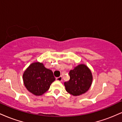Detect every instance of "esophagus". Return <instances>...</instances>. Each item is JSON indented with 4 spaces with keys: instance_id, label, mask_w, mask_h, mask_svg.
Returning <instances> with one entry per match:
<instances>
[{
    "instance_id": "esophagus-1",
    "label": "esophagus",
    "mask_w": 122,
    "mask_h": 122,
    "mask_svg": "<svg viewBox=\"0 0 122 122\" xmlns=\"http://www.w3.org/2000/svg\"><path fill=\"white\" fill-rule=\"evenodd\" d=\"M56 80L58 81H61L62 80V77L60 76V77H57Z\"/></svg>"
}]
</instances>
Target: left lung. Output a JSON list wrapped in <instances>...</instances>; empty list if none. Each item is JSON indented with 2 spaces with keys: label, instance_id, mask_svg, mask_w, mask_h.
I'll use <instances>...</instances> for the list:
<instances>
[{
  "label": "left lung",
  "instance_id": "1",
  "mask_svg": "<svg viewBox=\"0 0 122 122\" xmlns=\"http://www.w3.org/2000/svg\"><path fill=\"white\" fill-rule=\"evenodd\" d=\"M70 80L64 82L65 89L73 96L84 94L90 88L93 76L90 69L85 64H79L69 72Z\"/></svg>",
  "mask_w": 122,
  "mask_h": 122
}]
</instances>
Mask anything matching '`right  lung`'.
I'll list each match as a JSON object with an SVG mask.
<instances>
[{"mask_svg":"<svg viewBox=\"0 0 122 122\" xmlns=\"http://www.w3.org/2000/svg\"><path fill=\"white\" fill-rule=\"evenodd\" d=\"M55 80L52 71L46 68L43 63L39 62L31 64L23 74L25 87L36 96L45 93Z\"/></svg>","mask_w":122,"mask_h":122,"instance_id":"1","label":"right lung"}]
</instances>
